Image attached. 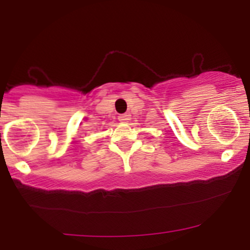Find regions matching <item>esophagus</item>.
Returning <instances> with one entry per match:
<instances>
[{
    "mask_svg": "<svg viewBox=\"0 0 250 250\" xmlns=\"http://www.w3.org/2000/svg\"><path fill=\"white\" fill-rule=\"evenodd\" d=\"M130 120V115H127V113H123V115L118 116V121L120 122H128Z\"/></svg>",
    "mask_w": 250,
    "mask_h": 250,
    "instance_id": "34e87169",
    "label": "esophagus"
}]
</instances>
